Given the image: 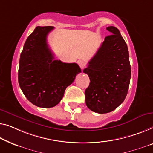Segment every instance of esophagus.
Listing matches in <instances>:
<instances>
[{
    "mask_svg": "<svg viewBox=\"0 0 153 153\" xmlns=\"http://www.w3.org/2000/svg\"><path fill=\"white\" fill-rule=\"evenodd\" d=\"M77 64H78V65L79 66V67L81 68V69H83V68L85 67V62H84V60H79L77 61Z\"/></svg>",
    "mask_w": 153,
    "mask_h": 153,
    "instance_id": "1",
    "label": "esophagus"
}]
</instances>
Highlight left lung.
Segmentation results:
<instances>
[{
    "label": "left lung",
    "mask_w": 153,
    "mask_h": 153,
    "mask_svg": "<svg viewBox=\"0 0 153 153\" xmlns=\"http://www.w3.org/2000/svg\"><path fill=\"white\" fill-rule=\"evenodd\" d=\"M111 35L104 41L83 72L89 77L85 90V102L88 108L97 113H107L124 102L131 76L127 45L120 31L110 26Z\"/></svg>",
    "instance_id": "1"
}]
</instances>
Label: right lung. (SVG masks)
I'll return each instance as SVG.
<instances>
[{"instance_id": "1", "label": "right lung", "mask_w": 153, "mask_h": 153, "mask_svg": "<svg viewBox=\"0 0 153 153\" xmlns=\"http://www.w3.org/2000/svg\"><path fill=\"white\" fill-rule=\"evenodd\" d=\"M53 27H36L26 40L20 54L18 83L34 105L51 108L62 99L65 89L81 73L76 63L55 60L47 37Z\"/></svg>"}]
</instances>
